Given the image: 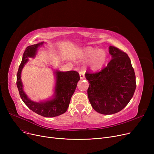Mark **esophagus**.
Returning <instances> with one entry per match:
<instances>
[{
  "label": "esophagus",
  "instance_id": "esophagus-1",
  "mask_svg": "<svg viewBox=\"0 0 154 154\" xmlns=\"http://www.w3.org/2000/svg\"><path fill=\"white\" fill-rule=\"evenodd\" d=\"M79 75H80V77L81 79H83L84 78H85V72H84V71L82 70V71L79 72Z\"/></svg>",
  "mask_w": 154,
  "mask_h": 154
}]
</instances>
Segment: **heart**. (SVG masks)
Instances as JSON below:
<instances>
[{"label": "heart", "mask_w": 154, "mask_h": 154, "mask_svg": "<svg viewBox=\"0 0 154 154\" xmlns=\"http://www.w3.org/2000/svg\"><path fill=\"white\" fill-rule=\"evenodd\" d=\"M82 57L88 60V67L93 70L100 69L107 60V54L102 49L87 47L82 51Z\"/></svg>", "instance_id": "obj_1"}]
</instances>
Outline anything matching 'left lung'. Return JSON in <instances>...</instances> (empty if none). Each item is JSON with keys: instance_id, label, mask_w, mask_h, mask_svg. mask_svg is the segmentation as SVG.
Returning a JSON list of instances; mask_svg holds the SVG:
<instances>
[{"instance_id": "8db88e82", "label": "left lung", "mask_w": 154, "mask_h": 154, "mask_svg": "<svg viewBox=\"0 0 154 154\" xmlns=\"http://www.w3.org/2000/svg\"><path fill=\"white\" fill-rule=\"evenodd\" d=\"M112 60L106 67L95 73L88 72L90 83L87 90L93 109L102 114H114L130 102L136 88L135 75L128 55L114 47H109Z\"/></svg>"}]
</instances>
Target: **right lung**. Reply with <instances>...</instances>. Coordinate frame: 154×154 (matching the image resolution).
Returning a JSON list of instances; mask_svg holds the SVG:
<instances>
[{
  "mask_svg": "<svg viewBox=\"0 0 154 154\" xmlns=\"http://www.w3.org/2000/svg\"><path fill=\"white\" fill-rule=\"evenodd\" d=\"M44 42L28 46L24 52L22 60L17 74V86L20 97L26 106L36 114L45 117H54L66 112L69 107L70 99L74 94L80 80L79 73L70 70L61 72L56 70V83L54 98L44 102H36L31 100L23 90L21 80V72L29 58H34L38 48L41 47Z\"/></svg>",
  "mask_w": 154,
  "mask_h": 154,
  "instance_id": "add662e5",
  "label": "right lung"
}]
</instances>
